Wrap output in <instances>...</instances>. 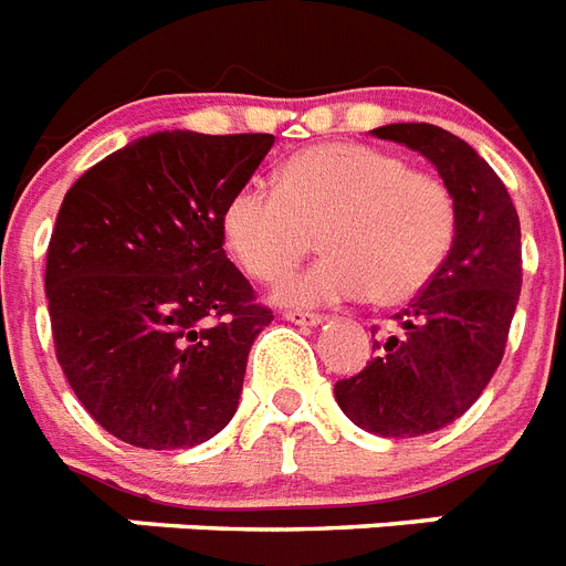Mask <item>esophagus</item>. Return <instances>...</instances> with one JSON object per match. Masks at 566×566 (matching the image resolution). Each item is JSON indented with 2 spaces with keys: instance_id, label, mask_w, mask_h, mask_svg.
Masks as SVG:
<instances>
[{
  "instance_id": "obj_1",
  "label": "esophagus",
  "mask_w": 566,
  "mask_h": 566,
  "mask_svg": "<svg viewBox=\"0 0 566 566\" xmlns=\"http://www.w3.org/2000/svg\"><path fill=\"white\" fill-rule=\"evenodd\" d=\"M286 321L297 326H321L326 321L324 315H315V312H301V310H289L286 312Z\"/></svg>"
}]
</instances>
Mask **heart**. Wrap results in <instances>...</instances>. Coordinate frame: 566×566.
Listing matches in <instances>:
<instances>
[{"label": "heart", "instance_id": "1", "mask_svg": "<svg viewBox=\"0 0 566 566\" xmlns=\"http://www.w3.org/2000/svg\"><path fill=\"white\" fill-rule=\"evenodd\" d=\"M324 256L277 286L294 306L358 301L401 306L431 286L457 237V205L440 176L394 153L333 142L301 149L277 190L245 185L226 202L222 237L254 280L274 283L312 245Z\"/></svg>", "mask_w": 566, "mask_h": 566}]
</instances>
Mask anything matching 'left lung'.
Listing matches in <instances>:
<instances>
[{
  "label": "left lung",
  "mask_w": 566,
  "mask_h": 566,
  "mask_svg": "<svg viewBox=\"0 0 566 566\" xmlns=\"http://www.w3.org/2000/svg\"><path fill=\"white\" fill-rule=\"evenodd\" d=\"M437 167L457 205V237L431 286L394 317L376 358L335 385L338 408L378 437H422L478 401L506 349L521 297V219L478 149L433 124L373 129Z\"/></svg>",
  "instance_id": "obj_1"
}]
</instances>
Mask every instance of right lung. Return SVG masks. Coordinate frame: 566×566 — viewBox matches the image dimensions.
Masks as SVG:
<instances>
[{
    "label": "right lung",
    "instance_id": "obj_1",
    "mask_svg": "<svg viewBox=\"0 0 566 566\" xmlns=\"http://www.w3.org/2000/svg\"><path fill=\"white\" fill-rule=\"evenodd\" d=\"M274 135L165 129L74 181L49 242L51 333L74 396L135 448L217 437L272 324L222 249V210Z\"/></svg>",
    "mask_w": 566,
    "mask_h": 566
}]
</instances>
